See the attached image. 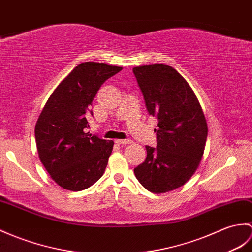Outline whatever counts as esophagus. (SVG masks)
<instances>
[{
    "label": "esophagus",
    "instance_id": "esophagus-1",
    "mask_svg": "<svg viewBox=\"0 0 252 252\" xmlns=\"http://www.w3.org/2000/svg\"><path fill=\"white\" fill-rule=\"evenodd\" d=\"M115 143L117 145H127V144H131L132 140L128 139V138H126V139H116Z\"/></svg>",
    "mask_w": 252,
    "mask_h": 252
}]
</instances>
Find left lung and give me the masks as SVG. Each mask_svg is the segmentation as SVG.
Segmentation results:
<instances>
[{"instance_id": "1", "label": "left lung", "mask_w": 252, "mask_h": 252, "mask_svg": "<svg viewBox=\"0 0 252 252\" xmlns=\"http://www.w3.org/2000/svg\"><path fill=\"white\" fill-rule=\"evenodd\" d=\"M149 115L158 119L157 148L146 146L145 162L134 168L144 188L165 193L184 186L202 160L205 116L194 92L176 69L164 64L133 68Z\"/></svg>"}]
</instances>
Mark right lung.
I'll list each match as a JSON object with an SVG mask.
<instances>
[{
	"label": "right lung",
	"instance_id": "1",
	"mask_svg": "<svg viewBox=\"0 0 252 252\" xmlns=\"http://www.w3.org/2000/svg\"><path fill=\"white\" fill-rule=\"evenodd\" d=\"M122 67L97 62L76 66L49 96L35 126L40 162L63 189L81 191L103 176L114 142L86 128L101 86Z\"/></svg>",
	"mask_w": 252,
	"mask_h": 252
}]
</instances>
